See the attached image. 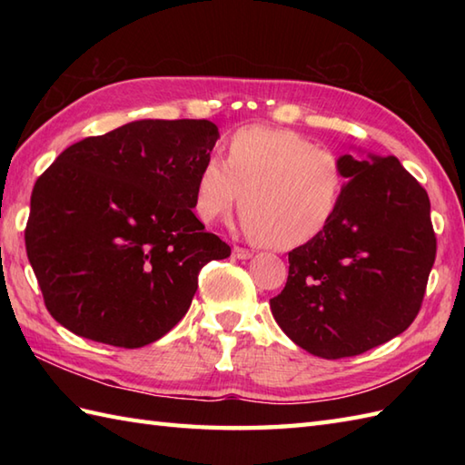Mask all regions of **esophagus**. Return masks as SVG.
Returning a JSON list of instances; mask_svg holds the SVG:
<instances>
[{
	"label": "esophagus",
	"instance_id": "esophagus-1",
	"mask_svg": "<svg viewBox=\"0 0 465 465\" xmlns=\"http://www.w3.org/2000/svg\"><path fill=\"white\" fill-rule=\"evenodd\" d=\"M232 253H233V258H238V260H248V258H252V252L245 250V248H240V245H233Z\"/></svg>",
	"mask_w": 465,
	"mask_h": 465
}]
</instances>
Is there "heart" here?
<instances>
[{
    "label": "heart",
    "mask_w": 465,
    "mask_h": 465,
    "mask_svg": "<svg viewBox=\"0 0 465 465\" xmlns=\"http://www.w3.org/2000/svg\"><path fill=\"white\" fill-rule=\"evenodd\" d=\"M343 190V162L335 152L298 132L245 125L227 142V163L217 155L203 160L193 210L212 223L242 197L243 230L268 248L292 250L328 227Z\"/></svg>",
    "instance_id": "1"
}]
</instances>
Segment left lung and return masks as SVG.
Masks as SVG:
<instances>
[{
    "instance_id": "obj_1",
    "label": "left lung",
    "mask_w": 465,
    "mask_h": 465,
    "mask_svg": "<svg viewBox=\"0 0 465 465\" xmlns=\"http://www.w3.org/2000/svg\"><path fill=\"white\" fill-rule=\"evenodd\" d=\"M341 162L348 182L338 213L290 252L288 282L270 300L285 335L325 360L360 355L406 331L436 262L428 192L398 157Z\"/></svg>"
}]
</instances>
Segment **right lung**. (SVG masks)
<instances>
[{
  "mask_svg": "<svg viewBox=\"0 0 465 465\" xmlns=\"http://www.w3.org/2000/svg\"><path fill=\"white\" fill-rule=\"evenodd\" d=\"M220 137L207 120H140L69 145L37 177L25 250L47 312L82 338L142 348L192 305L230 245L193 213Z\"/></svg>",
  "mask_w": 465,
  "mask_h": 465,
  "instance_id": "right-lung-1",
  "label": "right lung"
}]
</instances>
